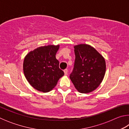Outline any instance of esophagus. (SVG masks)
I'll use <instances>...</instances> for the list:
<instances>
[{"label":"esophagus","instance_id":"esophagus-1","mask_svg":"<svg viewBox=\"0 0 129 129\" xmlns=\"http://www.w3.org/2000/svg\"><path fill=\"white\" fill-rule=\"evenodd\" d=\"M68 69H64V72L65 75H68Z\"/></svg>","mask_w":129,"mask_h":129}]
</instances>
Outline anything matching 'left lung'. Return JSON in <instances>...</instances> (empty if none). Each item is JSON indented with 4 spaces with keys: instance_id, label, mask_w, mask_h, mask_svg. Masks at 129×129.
<instances>
[{
    "instance_id": "left-lung-1",
    "label": "left lung",
    "mask_w": 129,
    "mask_h": 129,
    "mask_svg": "<svg viewBox=\"0 0 129 129\" xmlns=\"http://www.w3.org/2000/svg\"><path fill=\"white\" fill-rule=\"evenodd\" d=\"M74 48L75 61L70 79L80 93H90L97 89L104 79L105 60L90 45L84 44Z\"/></svg>"
}]
</instances>
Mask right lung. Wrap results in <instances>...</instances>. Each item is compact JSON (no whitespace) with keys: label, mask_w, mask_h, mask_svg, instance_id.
<instances>
[{"label":"right lung","mask_w":129,"mask_h":129,"mask_svg":"<svg viewBox=\"0 0 129 129\" xmlns=\"http://www.w3.org/2000/svg\"><path fill=\"white\" fill-rule=\"evenodd\" d=\"M59 47V45L40 47L25 57L23 62L25 77L30 85L38 91H51L64 75L56 58Z\"/></svg>","instance_id":"add662e5"}]
</instances>
